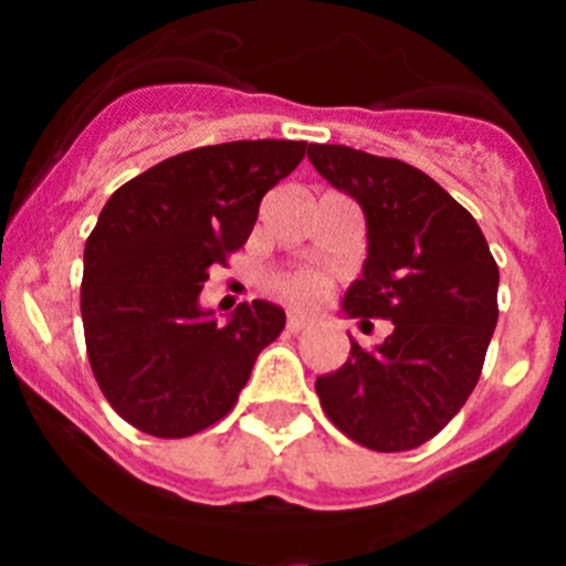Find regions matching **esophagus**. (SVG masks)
<instances>
[{
  "label": "esophagus",
  "mask_w": 566,
  "mask_h": 566,
  "mask_svg": "<svg viewBox=\"0 0 566 566\" xmlns=\"http://www.w3.org/2000/svg\"><path fill=\"white\" fill-rule=\"evenodd\" d=\"M286 328L292 334H300V332H303V328H308V317H303V314H289Z\"/></svg>",
  "instance_id": "esophagus-1"
}]
</instances>
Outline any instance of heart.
<instances>
[{
	"label": "heart",
	"instance_id": "heart-1",
	"mask_svg": "<svg viewBox=\"0 0 566 566\" xmlns=\"http://www.w3.org/2000/svg\"><path fill=\"white\" fill-rule=\"evenodd\" d=\"M272 286L277 289L280 294L292 303H312V300L323 297L326 294V277L317 272H306V269H300V272H283L272 280Z\"/></svg>",
	"mask_w": 566,
	"mask_h": 566
}]
</instances>
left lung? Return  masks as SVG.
Wrapping results in <instances>:
<instances>
[{
  "label": "left lung",
  "mask_w": 566,
  "mask_h": 566,
  "mask_svg": "<svg viewBox=\"0 0 566 566\" xmlns=\"http://www.w3.org/2000/svg\"><path fill=\"white\" fill-rule=\"evenodd\" d=\"M308 161L363 207L368 258L343 312L391 319L365 352L317 377L326 417L379 453L413 451L437 437L473 394L499 319V266L473 214L431 175L343 144H312Z\"/></svg>",
  "instance_id": "1"
}]
</instances>
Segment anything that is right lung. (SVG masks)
Here are the masks:
<instances>
[{
    "label": "right lung",
    "instance_id": "right-lung-1",
    "mask_svg": "<svg viewBox=\"0 0 566 566\" xmlns=\"http://www.w3.org/2000/svg\"><path fill=\"white\" fill-rule=\"evenodd\" d=\"M306 142H229L172 155L113 192L84 243L82 319L93 377L138 431L184 439L227 417L286 326L266 300L227 326L198 306L209 269L252 234L263 195Z\"/></svg>",
    "mask_w": 566,
    "mask_h": 566
}]
</instances>
